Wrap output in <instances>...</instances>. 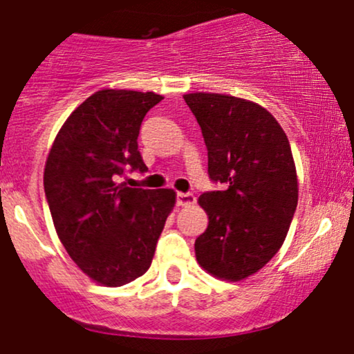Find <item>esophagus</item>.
Returning a JSON list of instances; mask_svg holds the SVG:
<instances>
[{"instance_id":"1","label":"esophagus","mask_w":354,"mask_h":354,"mask_svg":"<svg viewBox=\"0 0 354 354\" xmlns=\"http://www.w3.org/2000/svg\"><path fill=\"white\" fill-rule=\"evenodd\" d=\"M195 195L194 194H178V205L180 207H190L195 203Z\"/></svg>"}]
</instances>
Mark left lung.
Returning a JSON list of instances; mask_svg holds the SVG:
<instances>
[{"label": "left lung", "mask_w": 354, "mask_h": 354, "mask_svg": "<svg viewBox=\"0 0 354 354\" xmlns=\"http://www.w3.org/2000/svg\"><path fill=\"white\" fill-rule=\"evenodd\" d=\"M209 156V176L224 185L198 198L209 216L195 257L217 279L243 281L283 246L298 205L291 145L266 108L226 94H185Z\"/></svg>", "instance_id": "left-lung-1"}]
</instances>
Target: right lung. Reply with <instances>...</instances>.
I'll use <instances>...</instances> for the list:
<instances>
[{
  "label": "right lung",
  "instance_id": "right-lung-1",
  "mask_svg": "<svg viewBox=\"0 0 354 354\" xmlns=\"http://www.w3.org/2000/svg\"><path fill=\"white\" fill-rule=\"evenodd\" d=\"M154 92L102 88L59 128L44 167V192L56 233L78 269L102 286L144 276L176 203L171 188L118 183L124 169L145 171L138 133Z\"/></svg>",
  "mask_w": 354,
  "mask_h": 354
}]
</instances>
